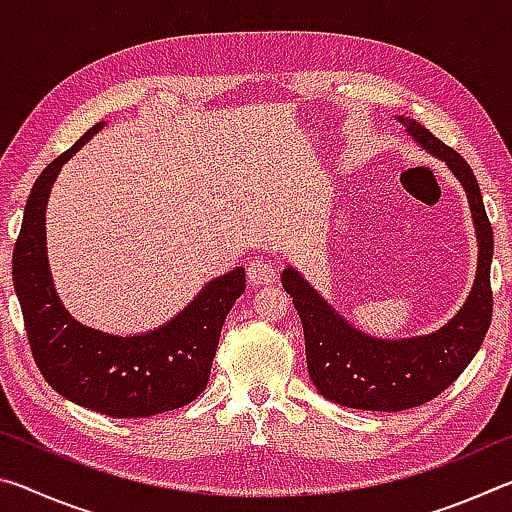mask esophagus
Masks as SVG:
<instances>
[{"instance_id":"34e87169","label":"esophagus","mask_w":512,"mask_h":512,"mask_svg":"<svg viewBox=\"0 0 512 512\" xmlns=\"http://www.w3.org/2000/svg\"><path fill=\"white\" fill-rule=\"evenodd\" d=\"M248 282L255 284H273L277 282V268L268 262V259L262 257H255L248 262Z\"/></svg>"}]
</instances>
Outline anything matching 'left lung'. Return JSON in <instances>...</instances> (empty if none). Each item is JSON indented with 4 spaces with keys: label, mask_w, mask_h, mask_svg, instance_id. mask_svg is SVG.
<instances>
[{
    "label": "left lung",
    "mask_w": 512,
    "mask_h": 512,
    "mask_svg": "<svg viewBox=\"0 0 512 512\" xmlns=\"http://www.w3.org/2000/svg\"><path fill=\"white\" fill-rule=\"evenodd\" d=\"M413 142L443 160L470 203L479 259L474 284L458 314L431 334L377 339L343 318L293 266L282 271V287L293 298L305 332L307 370L318 393L348 409L404 411L440 395L467 368L485 339L492 318L490 264L495 239L479 183L461 155L433 137L420 121L395 117Z\"/></svg>",
    "instance_id": "1"
}]
</instances>
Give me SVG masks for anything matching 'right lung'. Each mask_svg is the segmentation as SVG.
<instances>
[{
    "instance_id": "1",
    "label": "right lung",
    "mask_w": 512,
    "mask_h": 512,
    "mask_svg": "<svg viewBox=\"0 0 512 512\" xmlns=\"http://www.w3.org/2000/svg\"><path fill=\"white\" fill-rule=\"evenodd\" d=\"M103 126L94 124L33 185L13 250V284L33 359L58 395L110 418H149L205 391L223 320L246 291V271L237 266L214 277L185 309L142 334H108L69 314L51 277L45 212L63 164Z\"/></svg>"
}]
</instances>
